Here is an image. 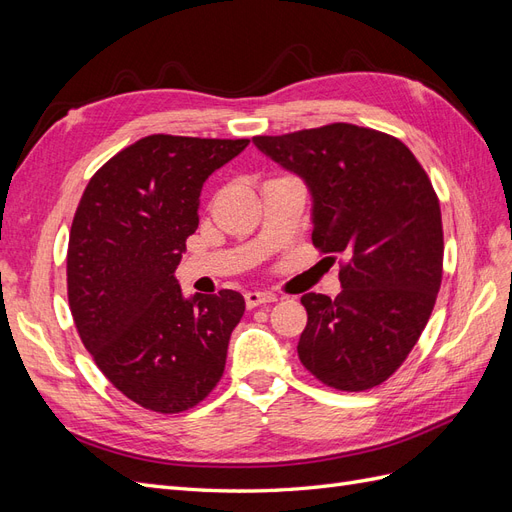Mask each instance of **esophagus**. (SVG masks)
Listing matches in <instances>:
<instances>
[{
  "mask_svg": "<svg viewBox=\"0 0 512 512\" xmlns=\"http://www.w3.org/2000/svg\"><path fill=\"white\" fill-rule=\"evenodd\" d=\"M273 301H277V297H275L273 292H260V290L245 292V305L250 307V309H254V307H258V305L273 303Z\"/></svg>",
  "mask_w": 512,
  "mask_h": 512,
  "instance_id": "1",
  "label": "esophagus"
}]
</instances>
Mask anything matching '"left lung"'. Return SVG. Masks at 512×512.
Listing matches in <instances>:
<instances>
[{"mask_svg":"<svg viewBox=\"0 0 512 512\" xmlns=\"http://www.w3.org/2000/svg\"><path fill=\"white\" fill-rule=\"evenodd\" d=\"M252 141L307 185L314 245L348 260L335 299L301 297V363L339 391L382 384L421 337L442 282V215L427 173L397 138L352 123Z\"/></svg>","mask_w":512,"mask_h":512,"instance_id":"obj_1","label":"left lung"}]
</instances>
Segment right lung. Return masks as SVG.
Here are the masks:
<instances>
[{
	"label": "right lung",
	"instance_id": "right-lung-1",
	"mask_svg": "<svg viewBox=\"0 0 512 512\" xmlns=\"http://www.w3.org/2000/svg\"><path fill=\"white\" fill-rule=\"evenodd\" d=\"M247 138L153 134L89 179L68 241V301L85 348L115 389L175 414L220 382L245 301L185 297L175 269L198 228L203 185Z\"/></svg>",
	"mask_w": 512,
	"mask_h": 512
}]
</instances>
